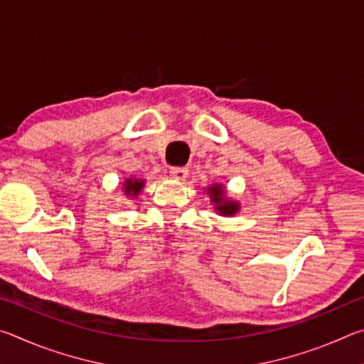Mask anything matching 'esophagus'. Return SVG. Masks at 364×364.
Returning a JSON list of instances; mask_svg holds the SVG:
<instances>
[{
  "label": "esophagus",
  "mask_w": 364,
  "mask_h": 364,
  "mask_svg": "<svg viewBox=\"0 0 364 364\" xmlns=\"http://www.w3.org/2000/svg\"><path fill=\"white\" fill-rule=\"evenodd\" d=\"M170 173H171V176L175 178V180H184V178L188 176V168L186 167H173L170 170Z\"/></svg>",
  "instance_id": "esophagus-1"
}]
</instances>
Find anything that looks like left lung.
I'll list each match as a JSON object with an SVG mask.
<instances>
[{"mask_svg":"<svg viewBox=\"0 0 364 364\" xmlns=\"http://www.w3.org/2000/svg\"><path fill=\"white\" fill-rule=\"evenodd\" d=\"M207 193L210 196V200L213 202L215 210L223 217H232L234 213L239 212V202L228 199L225 196L223 184H212L210 188H207Z\"/></svg>","mask_w":364,"mask_h":364,"instance_id":"obj_1","label":"left lung"}]
</instances>
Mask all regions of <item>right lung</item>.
<instances>
[{
	"mask_svg": "<svg viewBox=\"0 0 364 364\" xmlns=\"http://www.w3.org/2000/svg\"><path fill=\"white\" fill-rule=\"evenodd\" d=\"M143 188H144V180L128 178V180H125V183H123V191H125V196L128 197H136Z\"/></svg>",
	"mask_w": 364,
	"mask_h": 364,
	"instance_id": "obj_1",
	"label": "right lung"
}]
</instances>
